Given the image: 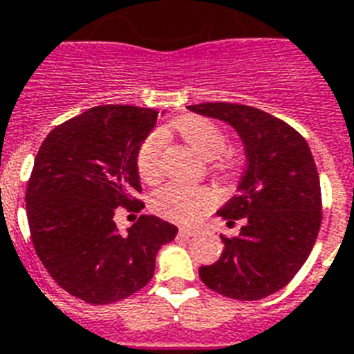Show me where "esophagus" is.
Instances as JSON below:
<instances>
[{
    "mask_svg": "<svg viewBox=\"0 0 354 354\" xmlns=\"http://www.w3.org/2000/svg\"><path fill=\"white\" fill-rule=\"evenodd\" d=\"M196 233H198V230H194V228H180L181 236H194Z\"/></svg>",
    "mask_w": 354,
    "mask_h": 354,
    "instance_id": "1",
    "label": "esophagus"
}]
</instances>
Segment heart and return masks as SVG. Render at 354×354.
Segmentation results:
<instances>
[{"label":"heart","instance_id":"b5f03b06","mask_svg":"<svg viewBox=\"0 0 354 354\" xmlns=\"http://www.w3.org/2000/svg\"><path fill=\"white\" fill-rule=\"evenodd\" d=\"M178 133L194 147L196 151L207 160H214L224 151L226 137L215 122L203 118H187L176 122ZM162 149H164V133L153 131L140 144L137 153V169L142 180L147 183L162 176ZM217 201L214 190L207 187H196L171 181L162 189L155 190L151 196V208L158 215L174 223H196L207 214Z\"/></svg>","mask_w":354,"mask_h":354}]
</instances>
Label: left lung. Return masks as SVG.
Returning <instances> with one entry per match:
<instances>
[{
    "mask_svg": "<svg viewBox=\"0 0 354 354\" xmlns=\"http://www.w3.org/2000/svg\"><path fill=\"white\" fill-rule=\"evenodd\" d=\"M190 112L230 124L241 137L245 171L236 194L217 214L244 226L221 236V258L199 267L208 288L257 301L281 290L306 262L321 228V183L306 140L263 110L233 103H201Z\"/></svg>",
    "mask_w": 354,
    "mask_h": 354,
    "instance_id": "obj_1",
    "label": "left lung"
}]
</instances>
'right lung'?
<instances>
[{
	"mask_svg": "<svg viewBox=\"0 0 354 354\" xmlns=\"http://www.w3.org/2000/svg\"><path fill=\"white\" fill-rule=\"evenodd\" d=\"M156 115L94 106L49 131L35 156L26 190L33 248L49 276L85 303L109 305L146 287L156 253L178 233L155 215H140L124 233L113 219L140 192L137 153Z\"/></svg>",
	"mask_w": 354,
	"mask_h": 354,
	"instance_id": "right-lung-1",
	"label": "right lung"
}]
</instances>
